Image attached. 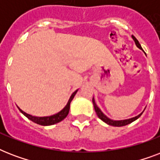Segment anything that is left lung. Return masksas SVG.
I'll return each instance as SVG.
<instances>
[{
  "mask_svg": "<svg viewBox=\"0 0 160 160\" xmlns=\"http://www.w3.org/2000/svg\"><path fill=\"white\" fill-rule=\"evenodd\" d=\"M132 38H133V40H134V43H135L137 47H138L139 49H140V50H142L141 46H140V44L139 43L138 40H137L134 36H132ZM92 102H93V105H94V108H95V112H96V114H97V116L99 117L102 121H104L105 123H106L107 124H109V125H112V126L120 127V126L127 125V124H130V123H132V122H134V120H136L137 119H139V117L141 116V114H143V112H144L143 111L142 113H140L139 115H137V116L135 117H133V118H130V119H122V120H114V119H109V118H108V117H107L106 115H105V114H104L101 110H100V108H99V107L97 106V105H96V103H95V99H94V97H93Z\"/></svg>",
  "mask_w": 160,
  "mask_h": 160,
  "instance_id": "left-lung-1",
  "label": "left lung"
}]
</instances>
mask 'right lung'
Segmentation results:
<instances>
[{"label": "right lung", "instance_id": "1", "mask_svg": "<svg viewBox=\"0 0 160 160\" xmlns=\"http://www.w3.org/2000/svg\"><path fill=\"white\" fill-rule=\"evenodd\" d=\"M78 90H76L75 92L73 93L71 96L70 97L69 100H68V103L66 104L64 108H63L60 112H58L57 114H55L53 115H51V116H45V117H36L33 116V115H31V114H27L26 112H24L22 109H21L18 107L19 110L22 113V114L25 115L26 117H27L30 120L33 121L34 123H36V124H41V125H44V126H47V125H52V124H57L59 122L62 121L63 119H65V117L67 116L68 114H69V111H70V102L72 101V100L75 97V94L77 93Z\"/></svg>", "mask_w": 160, "mask_h": 160}]
</instances>
